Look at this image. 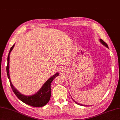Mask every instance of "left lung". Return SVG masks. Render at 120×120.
Here are the masks:
<instances>
[{
	"label": "left lung",
	"mask_w": 120,
	"mask_h": 120,
	"mask_svg": "<svg viewBox=\"0 0 120 120\" xmlns=\"http://www.w3.org/2000/svg\"><path fill=\"white\" fill-rule=\"evenodd\" d=\"M99 42H100V43H101V44L102 45H103L104 46H105V47H106L107 48H108V45L106 44V43L103 40H101V39H99ZM73 101H75V102L77 104V105H80V106H89V105H82V104H80V103H77V101H74L73 99Z\"/></svg>",
	"instance_id": "8db88e82"
}]
</instances>
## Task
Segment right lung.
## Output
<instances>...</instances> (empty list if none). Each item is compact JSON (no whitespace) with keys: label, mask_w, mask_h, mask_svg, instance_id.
I'll list each match as a JSON object with an SVG mask.
<instances>
[{"label":"right lung","mask_w":120,"mask_h":120,"mask_svg":"<svg viewBox=\"0 0 120 120\" xmlns=\"http://www.w3.org/2000/svg\"><path fill=\"white\" fill-rule=\"evenodd\" d=\"M14 46L15 44L10 48L9 55L8 56V64L7 67V76L9 80L10 86H11L12 90L18 98L23 103L27 104V105L32 107H41L44 106L46 105L50 100L51 96V83H52V81L55 78L59 75V73L58 72L56 73L55 74L50 77L44 83V85L39 89V90L35 94H33V95H25L21 93L12 85L11 79H10L9 73L10 55L11 51L13 49Z\"/></svg>","instance_id":"right-lung-1"}]
</instances>
